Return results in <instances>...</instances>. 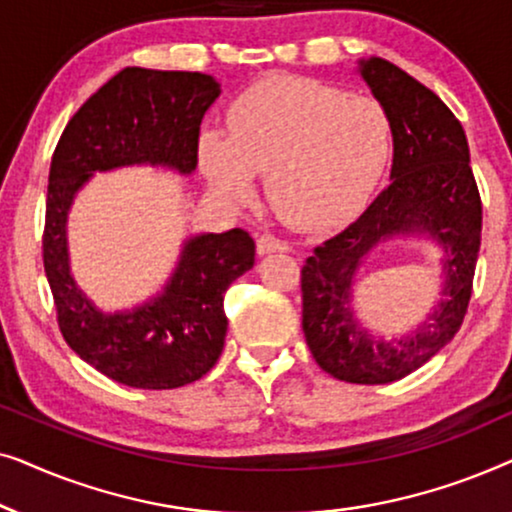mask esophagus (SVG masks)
<instances>
[{
	"label": "esophagus",
	"instance_id": "esophagus-1",
	"mask_svg": "<svg viewBox=\"0 0 512 512\" xmlns=\"http://www.w3.org/2000/svg\"><path fill=\"white\" fill-rule=\"evenodd\" d=\"M256 249H258V254H275V251H289V242L282 240V237H277V235L265 233L258 237Z\"/></svg>",
	"mask_w": 512,
	"mask_h": 512
}]
</instances>
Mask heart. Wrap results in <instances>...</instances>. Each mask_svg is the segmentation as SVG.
Returning <instances> with one entry per match:
<instances>
[{"mask_svg": "<svg viewBox=\"0 0 512 512\" xmlns=\"http://www.w3.org/2000/svg\"><path fill=\"white\" fill-rule=\"evenodd\" d=\"M394 125L375 97L298 76H272L228 111V137L205 135L200 163L214 188L247 198L254 174L286 223L321 230L345 221L382 177Z\"/></svg>", "mask_w": 512, "mask_h": 512, "instance_id": "1", "label": "heart"}]
</instances>
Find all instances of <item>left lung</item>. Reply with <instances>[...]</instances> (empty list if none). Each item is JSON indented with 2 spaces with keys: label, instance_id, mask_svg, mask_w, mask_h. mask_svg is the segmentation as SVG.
I'll list each match as a JSON object with an SVG mask.
<instances>
[{
  "label": "left lung",
  "instance_id": "8db88e82",
  "mask_svg": "<svg viewBox=\"0 0 512 512\" xmlns=\"http://www.w3.org/2000/svg\"><path fill=\"white\" fill-rule=\"evenodd\" d=\"M361 76L394 125L391 184L359 219L312 247L300 270L303 331L321 370L352 384H387L410 375L459 331L473 293L482 200L464 128L440 97L382 58ZM426 229L444 244L446 300L417 336L375 343L348 312V286L360 258L384 236Z\"/></svg>",
  "mask_w": 512,
  "mask_h": 512
}]
</instances>
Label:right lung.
Returning <instances> with one entry per match:
<instances>
[{
  "label": "right lung",
  "instance_id": "add662e5",
  "mask_svg": "<svg viewBox=\"0 0 512 512\" xmlns=\"http://www.w3.org/2000/svg\"><path fill=\"white\" fill-rule=\"evenodd\" d=\"M219 83L200 72L125 67L72 116L48 172L44 270L55 319L69 347L109 380L135 389H177L219 361L228 319L223 298L254 268L256 244L242 228L193 237L165 293L128 314H102L76 289L65 221L74 193L95 170L153 163L193 172L200 123Z\"/></svg>",
  "mask_w": 512,
  "mask_h": 512
}]
</instances>
